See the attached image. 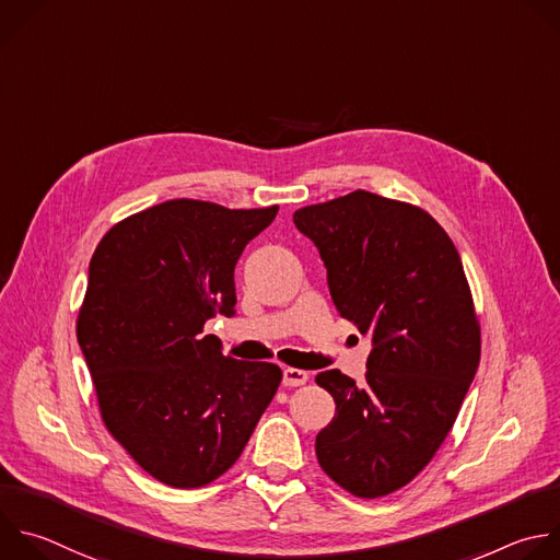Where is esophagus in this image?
Masks as SVG:
<instances>
[{
  "instance_id": "34e87169",
  "label": "esophagus",
  "mask_w": 560,
  "mask_h": 560,
  "mask_svg": "<svg viewBox=\"0 0 560 560\" xmlns=\"http://www.w3.org/2000/svg\"><path fill=\"white\" fill-rule=\"evenodd\" d=\"M305 383H307V371L294 369V366L283 369V385L285 387H301Z\"/></svg>"
}]
</instances>
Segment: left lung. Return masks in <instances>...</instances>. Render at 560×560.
Instances as JSON below:
<instances>
[{"mask_svg": "<svg viewBox=\"0 0 560 560\" xmlns=\"http://www.w3.org/2000/svg\"><path fill=\"white\" fill-rule=\"evenodd\" d=\"M342 318L374 340L364 383L316 374L336 402L316 435L325 475L360 499L413 481L451 433L481 355L472 292L448 233L420 207L369 191L294 211Z\"/></svg>", "mask_w": 560, "mask_h": 560, "instance_id": "left-lung-1", "label": "left lung"}]
</instances>
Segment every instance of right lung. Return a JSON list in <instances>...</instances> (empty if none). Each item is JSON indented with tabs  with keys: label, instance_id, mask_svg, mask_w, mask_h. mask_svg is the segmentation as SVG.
I'll return each mask as SVG.
<instances>
[{
	"label": "right lung",
	"instance_id": "add662e5",
	"mask_svg": "<svg viewBox=\"0 0 560 560\" xmlns=\"http://www.w3.org/2000/svg\"><path fill=\"white\" fill-rule=\"evenodd\" d=\"M279 207L168 200L98 242L77 338L112 438L153 479L202 488L242 455L283 371L222 353L205 323L231 316L235 264Z\"/></svg>",
	"mask_w": 560,
	"mask_h": 560
}]
</instances>
